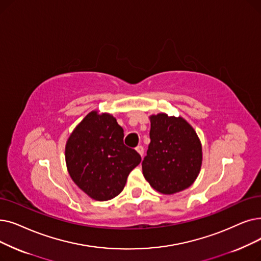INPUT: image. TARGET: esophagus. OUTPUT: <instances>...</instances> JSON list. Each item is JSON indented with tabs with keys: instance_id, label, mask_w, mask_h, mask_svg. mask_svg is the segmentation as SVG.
<instances>
[{
	"instance_id": "34e87169",
	"label": "esophagus",
	"mask_w": 261,
	"mask_h": 261,
	"mask_svg": "<svg viewBox=\"0 0 261 261\" xmlns=\"http://www.w3.org/2000/svg\"><path fill=\"white\" fill-rule=\"evenodd\" d=\"M135 150H137L138 152H139V154L141 155V156H143V154H144V148L142 146H138L137 148H135Z\"/></svg>"
}]
</instances>
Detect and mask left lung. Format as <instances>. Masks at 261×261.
I'll return each mask as SVG.
<instances>
[{
  "mask_svg": "<svg viewBox=\"0 0 261 261\" xmlns=\"http://www.w3.org/2000/svg\"><path fill=\"white\" fill-rule=\"evenodd\" d=\"M149 119L150 144L142 162L143 175L160 193H178L193 185L200 172V140L181 116L159 113Z\"/></svg>",
  "mask_w": 261,
  "mask_h": 261,
  "instance_id": "1",
  "label": "left lung"
}]
</instances>
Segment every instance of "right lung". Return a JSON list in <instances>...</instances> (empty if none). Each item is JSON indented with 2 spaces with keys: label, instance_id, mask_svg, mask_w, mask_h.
I'll return each instance as SVG.
<instances>
[{
  "label": "right lung",
  "instance_id": "right-lung-1",
  "mask_svg": "<svg viewBox=\"0 0 261 261\" xmlns=\"http://www.w3.org/2000/svg\"><path fill=\"white\" fill-rule=\"evenodd\" d=\"M67 171L90 198L110 200L123 190L141 155L123 144V130L109 113L92 111L73 129L65 147Z\"/></svg>",
  "mask_w": 261,
  "mask_h": 261
}]
</instances>
